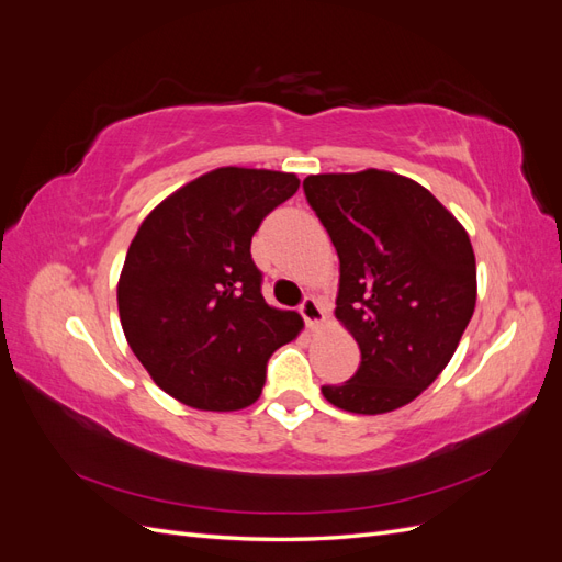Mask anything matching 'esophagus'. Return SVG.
I'll return each instance as SVG.
<instances>
[{"label": "esophagus", "instance_id": "34e87169", "mask_svg": "<svg viewBox=\"0 0 562 562\" xmlns=\"http://www.w3.org/2000/svg\"><path fill=\"white\" fill-rule=\"evenodd\" d=\"M300 314L310 328H318V326H323V321H326V312H323L318 300H314V297H307L302 302Z\"/></svg>", "mask_w": 562, "mask_h": 562}]
</instances>
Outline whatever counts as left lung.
<instances>
[{
  "label": "left lung",
  "mask_w": 562,
  "mask_h": 562,
  "mask_svg": "<svg viewBox=\"0 0 562 562\" xmlns=\"http://www.w3.org/2000/svg\"><path fill=\"white\" fill-rule=\"evenodd\" d=\"M339 258L335 318L361 363L323 396L384 415L415 401L450 363L475 310V255L462 223L419 182L366 168L304 178Z\"/></svg>",
  "instance_id": "left-lung-1"
}]
</instances>
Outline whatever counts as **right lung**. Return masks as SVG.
Masks as SVG:
<instances>
[{"mask_svg": "<svg viewBox=\"0 0 562 562\" xmlns=\"http://www.w3.org/2000/svg\"><path fill=\"white\" fill-rule=\"evenodd\" d=\"M297 187L295 173L223 166L143 220L116 304L128 347L168 396L196 411H241L260 398L269 356L302 333L300 314L265 302L250 258L262 217Z\"/></svg>", "mask_w": 562, "mask_h": 562, "instance_id": "add662e5", "label": "right lung"}]
</instances>
